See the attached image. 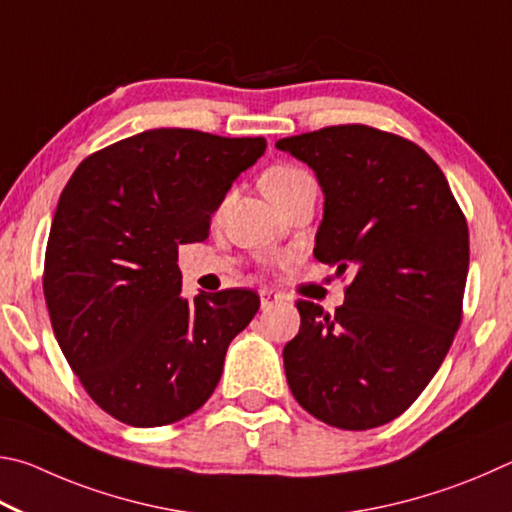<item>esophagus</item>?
<instances>
[{"instance_id":"1","label":"esophagus","mask_w":512,"mask_h":512,"mask_svg":"<svg viewBox=\"0 0 512 512\" xmlns=\"http://www.w3.org/2000/svg\"><path fill=\"white\" fill-rule=\"evenodd\" d=\"M281 301V297L279 294H274V292H270V290H263L261 292V308L263 310H270L272 306H276V303Z\"/></svg>"}]
</instances>
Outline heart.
<instances>
[{"mask_svg": "<svg viewBox=\"0 0 512 512\" xmlns=\"http://www.w3.org/2000/svg\"><path fill=\"white\" fill-rule=\"evenodd\" d=\"M263 184V191L265 195L270 197V200H281L292 191H297V188L306 186V184H315V179H312L306 170H301L297 166H290V164H281V166H272L261 179Z\"/></svg>", "mask_w": 512, "mask_h": 512, "instance_id": "1", "label": "heart"}]
</instances>
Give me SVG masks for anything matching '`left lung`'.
<instances>
[{
	"mask_svg": "<svg viewBox=\"0 0 512 512\" xmlns=\"http://www.w3.org/2000/svg\"><path fill=\"white\" fill-rule=\"evenodd\" d=\"M315 170L324 220L315 258L355 270L335 315L299 301L283 348L299 405L339 429L398 418L434 378L461 324L468 224L423 148L369 125L276 141Z\"/></svg>",
	"mask_w": 512,
	"mask_h": 512,
	"instance_id": "left-lung-1",
	"label": "left lung"
}]
</instances>
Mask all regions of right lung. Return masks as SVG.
Returning a JSON list of instances; mask_svg holds the SVG:
<instances>
[{
    "mask_svg": "<svg viewBox=\"0 0 512 512\" xmlns=\"http://www.w3.org/2000/svg\"><path fill=\"white\" fill-rule=\"evenodd\" d=\"M263 137L157 128L89 155L62 191L44 256V299L71 371L132 427L177 423L211 398L231 339L258 312L251 290L182 294L177 247L211 215Z\"/></svg>",
    "mask_w": 512,
    "mask_h": 512,
    "instance_id": "obj_1",
    "label": "right lung"
}]
</instances>
